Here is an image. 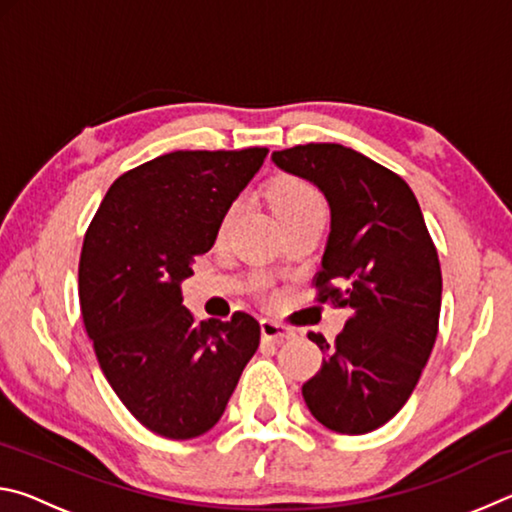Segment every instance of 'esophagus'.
Segmentation results:
<instances>
[{
	"instance_id": "34e87169",
	"label": "esophagus",
	"mask_w": 512,
	"mask_h": 512,
	"mask_svg": "<svg viewBox=\"0 0 512 512\" xmlns=\"http://www.w3.org/2000/svg\"><path fill=\"white\" fill-rule=\"evenodd\" d=\"M262 336H264L266 341L280 343V341L291 339L293 332H291L287 325H280V323H275V320H271V318H264L262 320Z\"/></svg>"
}]
</instances>
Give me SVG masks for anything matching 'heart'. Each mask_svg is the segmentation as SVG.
Wrapping results in <instances>:
<instances>
[{
    "instance_id": "heart-1",
    "label": "heart",
    "mask_w": 512,
    "mask_h": 512,
    "mask_svg": "<svg viewBox=\"0 0 512 512\" xmlns=\"http://www.w3.org/2000/svg\"><path fill=\"white\" fill-rule=\"evenodd\" d=\"M273 207L280 221L293 219V216L309 214V212H323V201L314 187L305 180L298 178H282L277 180L273 187ZM239 212V201L230 203L228 210L223 212L221 223H219V235L223 237L228 232L232 219H235Z\"/></svg>"
}]
</instances>
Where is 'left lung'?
<instances>
[{"label": "left lung", "mask_w": 512, "mask_h": 512, "mask_svg": "<svg viewBox=\"0 0 512 512\" xmlns=\"http://www.w3.org/2000/svg\"><path fill=\"white\" fill-rule=\"evenodd\" d=\"M273 162L325 194L332 230L314 277L318 302L352 311L334 345L309 332L325 357L302 397L323 427L359 436L402 409L427 366L443 293L436 246L411 187L366 155L305 144Z\"/></svg>", "instance_id": "obj_1"}]
</instances>
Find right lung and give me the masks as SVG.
<instances>
[{"label": "right lung", "mask_w": 512, "mask_h": 512, "mask_svg": "<svg viewBox=\"0 0 512 512\" xmlns=\"http://www.w3.org/2000/svg\"><path fill=\"white\" fill-rule=\"evenodd\" d=\"M268 149L173 151L110 185L83 239L85 332L112 391L146 429L187 440L210 431L257 352L259 323H196L180 282L219 235L228 205Z\"/></svg>", "instance_id": "obj_1"}]
</instances>
